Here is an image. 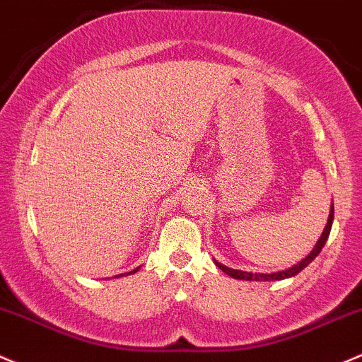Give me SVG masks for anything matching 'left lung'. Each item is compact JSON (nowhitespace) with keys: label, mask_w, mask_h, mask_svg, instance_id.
Returning a JSON list of instances; mask_svg holds the SVG:
<instances>
[{"label":"left lung","mask_w":362,"mask_h":362,"mask_svg":"<svg viewBox=\"0 0 362 362\" xmlns=\"http://www.w3.org/2000/svg\"><path fill=\"white\" fill-rule=\"evenodd\" d=\"M333 203H332V211H329V216H328V223H326L325 230H322L321 238L317 239V243H315L314 250L310 251L309 255H307L303 260H300L298 264L293 265V267L286 269V271H279V272H272V274H257V272H245V271H238V269H229L226 267V265H222L220 262L215 260V265L220 269V271H223L227 274V276L234 277V279H243V281H281V279H286V277H293L296 276L298 272H302L303 269L307 267V265L310 264L312 260H314L315 257H317L319 253H321L322 246L326 245V241H328V235H329V230H332V226H333Z\"/></svg>","instance_id":"obj_1"}]
</instances>
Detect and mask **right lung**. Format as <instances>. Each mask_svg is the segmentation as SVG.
<instances>
[{
	"mask_svg": "<svg viewBox=\"0 0 362 362\" xmlns=\"http://www.w3.org/2000/svg\"><path fill=\"white\" fill-rule=\"evenodd\" d=\"M136 271H139V267H136V269H133L132 272H127V274H123V276H128V274H135ZM116 277H121V274H119V276H116Z\"/></svg>",
	"mask_w": 362,
	"mask_h": 362,
	"instance_id": "obj_1",
	"label": "right lung"
}]
</instances>
